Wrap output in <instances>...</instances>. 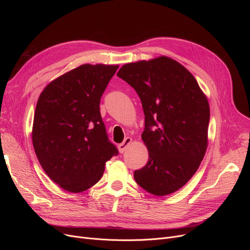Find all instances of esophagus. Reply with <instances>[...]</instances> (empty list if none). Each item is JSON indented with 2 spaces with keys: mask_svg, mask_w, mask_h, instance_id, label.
<instances>
[{
  "mask_svg": "<svg viewBox=\"0 0 250 250\" xmlns=\"http://www.w3.org/2000/svg\"><path fill=\"white\" fill-rule=\"evenodd\" d=\"M132 142H133L132 138H125V141L122 144H118V145H117L118 151H120L121 153H124L127 149V147L130 145V143H132Z\"/></svg>",
  "mask_w": 250,
  "mask_h": 250,
  "instance_id": "esophagus-1",
  "label": "esophagus"
}]
</instances>
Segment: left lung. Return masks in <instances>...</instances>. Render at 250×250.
I'll use <instances>...</instances> for the list:
<instances>
[{
    "instance_id": "1",
    "label": "left lung",
    "mask_w": 250,
    "mask_h": 250,
    "mask_svg": "<svg viewBox=\"0 0 250 250\" xmlns=\"http://www.w3.org/2000/svg\"><path fill=\"white\" fill-rule=\"evenodd\" d=\"M138 93L149 152L136 170L138 185L154 195L180 189L199 169L208 148L209 105L192 74L177 61L160 56L127 62L117 72Z\"/></svg>"
}]
</instances>
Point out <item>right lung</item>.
<instances>
[{
    "label": "right lung",
    "mask_w": 250,
    "mask_h": 250,
    "mask_svg": "<svg viewBox=\"0 0 250 250\" xmlns=\"http://www.w3.org/2000/svg\"><path fill=\"white\" fill-rule=\"evenodd\" d=\"M118 64L84 63L48 83L38 97L32 144L47 176L82 192L97 183L117 154L100 115V98Z\"/></svg>",
    "instance_id": "right-lung-1"
}]
</instances>
